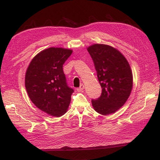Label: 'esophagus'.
I'll return each mask as SVG.
<instances>
[{"instance_id": "obj_1", "label": "esophagus", "mask_w": 160, "mask_h": 160, "mask_svg": "<svg viewBox=\"0 0 160 160\" xmlns=\"http://www.w3.org/2000/svg\"><path fill=\"white\" fill-rule=\"evenodd\" d=\"M84 88V84H80V87L77 88V91L78 92H81L82 91H83Z\"/></svg>"}]
</instances>
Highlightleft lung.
Here are the masks:
<instances>
[{"instance_id": "1", "label": "left lung", "mask_w": 160, "mask_h": 160, "mask_svg": "<svg viewBox=\"0 0 160 160\" xmlns=\"http://www.w3.org/2000/svg\"><path fill=\"white\" fill-rule=\"evenodd\" d=\"M87 51L93 61L102 92L92 99L94 109L101 115L115 113L124 105L132 91V73L125 57L111 46L95 44Z\"/></svg>"}]
</instances>
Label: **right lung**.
I'll list each match as a JSON object with an SVG mask.
<instances>
[{
  "label": "right lung",
  "instance_id": "add662e5",
  "mask_svg": "<svg viewBox=\"0 0 160 160\" xmlns=\"http://www.w3.org/2000/svg\"><path fill=\"white\" fill-rule=\"evenodd\" d=\"M72 53L68 48H47L38 53L27 68L28 95L36 108L50 116H63L70 103L73 90L67 84L63 65Z\"/></svg>",
  "mask_w": 160,
  "mask_h": 160
}]
</instances>
